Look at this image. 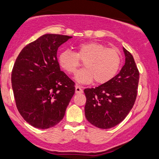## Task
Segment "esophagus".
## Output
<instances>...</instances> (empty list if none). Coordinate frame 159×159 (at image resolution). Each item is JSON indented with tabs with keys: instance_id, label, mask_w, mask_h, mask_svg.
I'll return each mask as SVG.
<instances>
[{
	"instance_id": "obj_1",
	"label": "esophagus",
	"mask_w": 159,
	"mask_h": 159,
	"mask_svg": "<svg viewBox=\"0 0 159 159\" xmlns=\"http://www.w3.org/2000/svg\"><path fill=\"white\" fill-rule=\"evenodd\" d=\"M83 92V89H81V87L79 85H76L75 86V93H82Z\"/></svg>"
}]
</instances>
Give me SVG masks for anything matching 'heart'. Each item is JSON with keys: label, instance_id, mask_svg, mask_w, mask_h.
Returning a JSON list of instances; mask_svg holds the SVG:
<instances>
[{"label": "heart", "instance_id": "heart-1", "mask_svg": "<svg viewBox=\"0 0 159 159\" xmlns=\"http://www.w3.org/2000/svg\"><path fill=\"white\" fill-rule=\"evenodd\" d=\"M76 52L65 50L59 54L60 66L68 74H74L84 61L85 68L79 70L75 79L80 83H91L94 79L97 84H103L111 80L120 68L121 56L116 48H107L97 42L80 43L76 46Z\"/></svg>", "mask_w": 159, "mask_h": 159}]
</instances>
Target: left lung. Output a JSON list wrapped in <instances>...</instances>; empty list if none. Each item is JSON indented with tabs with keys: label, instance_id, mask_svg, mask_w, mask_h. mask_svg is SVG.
Listing matches in <instances>:
<instances>
[{
	"label": "left lung",
	"instance_id": "obj_1",
	"mask_svg": "<svg viewBox=\"0 0 159 159\" xmlns=\"http://www.w3.org/2000/svg\"><path fill=\"white\" fill-rule=\"evenodd\" d=\"M125 63L110 81L84 90L85 115L91 125L109 129L121 122L134 106L137 96L139 72L134 57L123 48Z\"/></svg>",
	"mask_w": 159,
	"mask_h": 159
}]
</instances>
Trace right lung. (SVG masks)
<instances>
[{
  "instance_id": "right-lung-1",
  "label": "right lung",
  "mask_w": 159,
  "mask_h": 159,
  "mask_svg": "<svg viewBox=\"0 0 159 159\" xmlns=\"http://www.w3.org/2000/svg\"><path fill=\"white\" fill-rule=\"evenodd\" d=\"M72 37L46 34L25 46L14 64L11 86L20 114L32 126L48 129L63 119L75 92L60 70L57 52Z\"/></svg>"
}]
</instances>
